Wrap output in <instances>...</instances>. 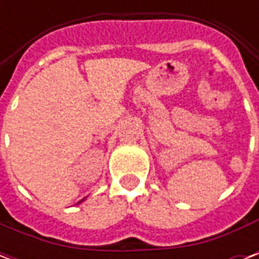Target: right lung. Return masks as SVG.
Returning a JSON list of instances; mask_svg holds the SVG:
<instances>
[{"mask_svg":"<svg viewBox=\"0 0 259 259\" xmlns=\"http://www.w3.org/2000/svg\"><path fill=\"white\" fill-rule=\"evenodd\" d=\"M83 200H84V198H83ZM83 200H80V201H79V202H81V201H83ZM79 202H77V204H79Z\"/></svg>","mask_w":259,"mask_h":259,"instance_id":"obj_1","label":"right lung"}]
</instances>
